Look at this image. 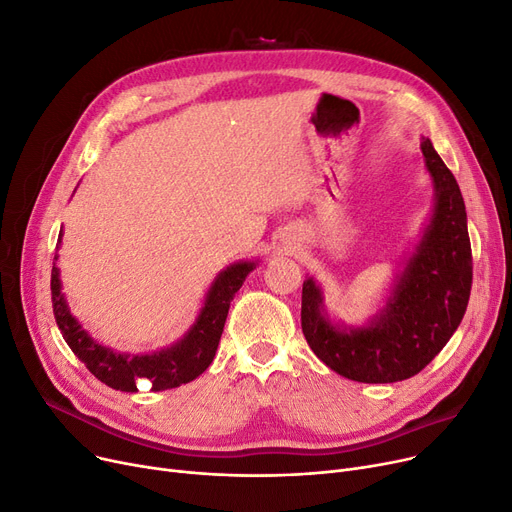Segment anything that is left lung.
Listing matches in <instances>:
<instances>
[{
	"label": "left lung",
	"mask_w": 512,
	"mask_h": 512,
	"mask_svg": "<svg viewBox=\"0 0 512 512\" xmlns=\"http://www.w3.org/2000/svg\"><path fill=\"white\" fill-rule=\"evenodd\" d=\"M435 184V213L393 297L368 328L339 330L322 314V293L303 282L301 328L318 358L345 379L395 383L418 374L456 332L473 286V253L456 177L431 140L420 142Z\"/></svg>",
	"instance_id": "1"
}]
</instances>
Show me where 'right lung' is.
I'll list each match as a JSON object with an SVG mask.
<instances>
[{
	"mask_svg": "<svg viewBox=\"0 0 512 512\" xmlns=\"http://www.w3.org/2000/svg\"><path fill=\"white\" fill-rule=\"evenodd\" d=\"M62 236V234H60ZM255 263H236L221 272L207 295L205 307L188 335L169 349L152 355H123L98 345L71 316L69 307L60 293L58 268H52V305L54 318L62 337L73 349L77 358L85 364L98 381L117 391H138L140 381H148L154 391L173 389L194 381L203 374L215 358V351L224 332L230 301L240 291L247 274Z\"/></svg>",
	"mask_w": 512,
	"mask_h": 512,
	"instance_id": "obj_1",
	"label": "right lung"
}]
</instances>
